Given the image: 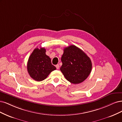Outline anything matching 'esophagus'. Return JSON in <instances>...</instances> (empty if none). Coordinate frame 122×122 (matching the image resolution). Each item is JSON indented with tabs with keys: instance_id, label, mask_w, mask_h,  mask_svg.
<instances>
[{
	"instance_id": "1",
	"label": "esophagus",
	"mask_w": 122,
	"mask_h": 122,
	"mask_svg": "<svg viewBox=\"0 0 122 122\" xmlns=\"http://www.w3.org/2000/svg\"><path fill=\"white\" fill-rule=\"evenodd\" d=\"M56 68H57V69H58L59 68V64L56 65Z\"/></svg>"
}]
</instances>
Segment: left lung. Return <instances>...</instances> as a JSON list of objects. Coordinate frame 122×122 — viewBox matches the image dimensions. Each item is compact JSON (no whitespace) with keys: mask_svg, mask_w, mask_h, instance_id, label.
Returning a JSON list of instances; mask_svg holds the SVG:
<instances>
[{"mask_svg":"<svg viewBox=\"0 0 122 122\" xmlns=\"http://www.w3.org/2000/svg\"><path fill=\"white\" fill-rule=\"evenodd\" d=\"M61 61V71L66 79L73 84L81 83L91 73V59L84 51L74 45L64 49Z\"/></svg>","mask_w":122,"mask_h":122,"instance_id":"left-lung-1","label":"left lung"}]
</instances>
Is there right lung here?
<instances>
[{
  "label": "right lung",
  "mask_w": 122,
  "mask_h": 122,
  "mask_svg": "<svg viewBox=\"0 0 122 122\" xmlns=\"http://www.w3.org/2000/svg\"><path fill=\"white\" fill-rule=\"evenodd\" d=\"M46 52L45 48H35L28 59L27 71L30 77L35 81L44 80L51 72L56 69Z\"/></svg>",
  "instance_id": "1"
}]
</instances>
